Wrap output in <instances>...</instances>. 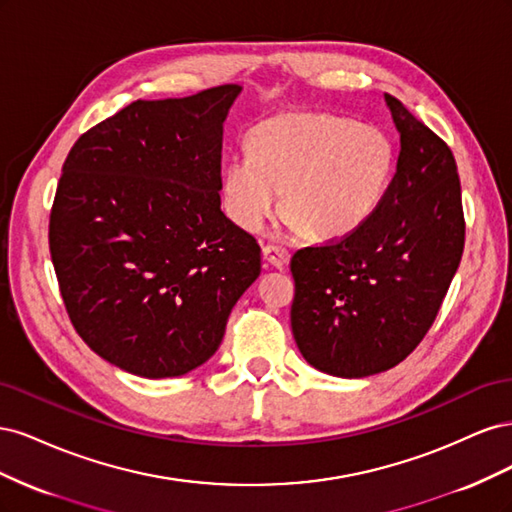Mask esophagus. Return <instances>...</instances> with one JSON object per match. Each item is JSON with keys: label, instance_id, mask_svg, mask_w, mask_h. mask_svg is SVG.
<instances>
[{"label": "esophagus", "instance_id": "34e87169", "mask_svg": "<svg viewBox=\"0 0 512 512\" xmlns=\"http://www.w3.org/2000/svg\"><path fill=\"white\" fill-rule=\"evenodd\" d=\"M262 258L267 260V265L275 269H286L290 262L288 250H284L280 245H262Z\"/></svg>", "mask_w": 512, "mask_h": 512}]
</instances>
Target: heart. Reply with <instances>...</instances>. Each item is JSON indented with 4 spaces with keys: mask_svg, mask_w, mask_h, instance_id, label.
<instances>
[{
    "mask_svg": "<svg viewBox=\"0 0 512 512\" xmlns=\"http://www.w3.org/2000/svg\"><path fill=\"white\" fill-rule=\"evenodd\" d=\"M391 134L354 119L292 111L252 128L247 151L232 153L222 175L228 218L260 230L280 203L307 237L339 239L380 209L395 175Z\"/></svg>",
    "mask_w": 512,
    "mask_h": 512,
    "instance_id": "1",
    "label": "heart"
}]
</instances>
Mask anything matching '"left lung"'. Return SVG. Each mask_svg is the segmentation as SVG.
<instances>
[{"label": "left lung", "instance_id": "left-lung-1", "mask_svg": "<svg viewBox=\"0 0 512 512\" xmlns=\"http://www.w3.org/2000/svg\"><path fill=\"white\" fill-rule=\"evenodd\" d=\"M397 173L380 209L352 235L290 260L292 335L324 374L365 378L421 344L461 262L466 222L453 151L397 98Z\"/></svg>", "mask_w": 512, "mask_h": 512}]
</instances>
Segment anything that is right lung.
<instances>
[{
	"instance_id": "right-lung-1",
	"label": "right lung",
	"mask_w": 512,
	"mask_h": 512,
	"mask_svg": "<svg viewBox=\"0 0 512 512\" xmlns=\"http://www.w3.org/2000/svg\"><path fill=\"white\" fill-rule=\"evenodd\" d=\"M239 85L136 100L64 162L49 222L61 297L83 342L143 378H175L220 348L260 275V245L220 209L222 134Z\"/></svg>"
}]
</instances>
